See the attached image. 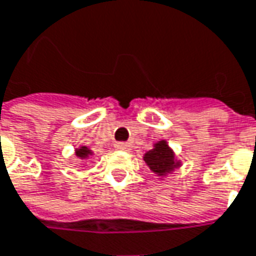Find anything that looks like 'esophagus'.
Returning <instances> with one entry per match:
<instances>
[{
	"mask_svg": "<svg viewBox=\"0 0 256 256\" xmlns=\"http://www.w3.org/2000/svg\"><path fill=\"white\" fill-rule=\"evenodd\" d=\"M128 143H125V142H118V143H116V148L117 150H128Z\"/></svg>",
	"mask_w": 256,
	"mask_h": 256,
	"instance_id": "1",
	"label": "esophagus"
}]
</instances>
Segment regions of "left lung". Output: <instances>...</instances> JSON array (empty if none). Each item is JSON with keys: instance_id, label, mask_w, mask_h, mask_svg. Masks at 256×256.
Segmentation results:
<instances>
[{"instance_id": "left-lung-1", "label": "left lung", "mask_w": 256, "mask_h": 256, "mask_svg": "<svg viewBox=\"0 0 256 256\" xmlns=\"http://www.w3.org/2000/svg\"><path fill=\"white\" fill-rule=\"evenodd\" d=\"M143 160L146 161V164L150 166V170L158 175H164L166 172L172 171L178 164H175V157L172 150L168 148L166 140L156 143L154 148L148 150L144 154Z\"/></svg>"}]
</instances>
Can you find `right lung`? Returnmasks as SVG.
I'll return each instance as SVG.
<instances>
[{"label":"right lung","mask_w":256,"mask_h":256,"mask_svg":"<svg viewBox=\"0 0 256 256\" xmlns=\"http://www.w3.org/2000/svg\"><path fill=\"white\" fill-rule=\"evenodd\" d=\"M90 154V150L88 148H85V146H82V148H80L76 150V156H77L78 158H86Z\"/></svg>","instance_id":"add662e5"}]
</instances>
